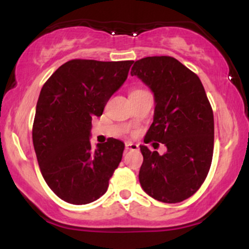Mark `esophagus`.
Here are the masks:
<instances>
[{
  "mask_svg": "<svg viewBox=\"0 0 249 249\" xmlns=\"http://www.w3.org/2000/svg\"><path fill=\"white\" fill-rule=\"evenodd\" d=\"M125 148H126V151H137L138 150V145L134 144V142H125Z\"/></svg>",
  "mask_w": 249,
  "mask_h": 249,
  "instance_id": "1",
  "label": "esophagus"
}]
</instances>
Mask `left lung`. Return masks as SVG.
<instances>
[{
    "label": "left lung",
    "mask_w": 249,
    "mask_h": 249,
    "mask_svg": "<svg viewBox=\"0 0 249 249\" xmlns=\"http://www.w3.org/2000/svg\"><path fill=\"white\" fill-rule=\"evenodd\" d=\"M131 75L148 85L156 99L153 123L144 142L154 141L167 147L159 156L142 145L139 182L158 201H184L204 184L213 158L214 117L202 83L171 56L139 59Z\"/></svg>",
    "instance_id": "left-lung-1"
}]
</instances>
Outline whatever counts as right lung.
<instances>
[{
  "mask_svg": "<svg viewBox=\"0 0 249 249\" xmlns=\"http://www.w3.org/2000/svg\"><path fill=\"white\" fill-rule=\"evenodd\" d=\"M133 61L71 59L43 85L36 105L33 142L39 170L58 198L72 205L95 201L107 191L124 142H90L91 121L126 81Z\"/></svg>",
  "mask_w": 249,
  "mask_h": 249,
  "instance_id": "obj_1",
  "label": "right lung"
}]
</instances>
